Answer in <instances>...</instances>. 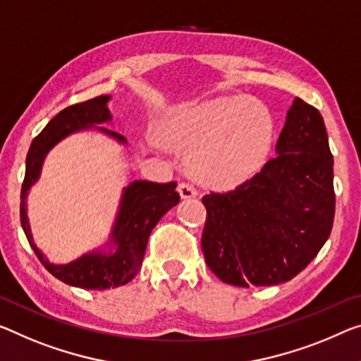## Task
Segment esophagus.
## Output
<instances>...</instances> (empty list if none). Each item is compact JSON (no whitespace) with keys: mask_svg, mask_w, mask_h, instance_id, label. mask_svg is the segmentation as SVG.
Masks as SVG:
<instances>
[{"mask_svg":"<svg viewBox=\"0 0 361 361\" xmlns=\"http://www.w3.org/2000/svg\"><path fill=\"white\" fill-rule=\"evenodd\" d=\"M177 192H179L180 198H195L197 197V190L193 188V185L185 184V182L179 184V187H177Z\"/></svg>","mask_w":361,"mask_h":361,"instance_id":"obj_1","label":"esophagus"}]
</instances>
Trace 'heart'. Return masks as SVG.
Wrapping results in <instances>:
<instances>
[{
	"label": "heart",
	"mask_w": 361,
	"mask_h": 361,
	"mask_svg": "<svg viewBox=\"0 0 361 361\" xmlns=\"http://www.w3.org/2000/svg\"><path fill=\"white\" fill-rule=\"evenodd\" d=\"M164 143L188 157V173L214 188H232L259 173L274 142L269 109L245 98H218L177 109L164 127Z\"/></svg>",
	"instance_id": "1"
}]
</instances>
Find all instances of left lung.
Listing matches in <instances>:
<instances>
[{
  "instance_id": "1",
  "label": "left lung",
  "mask_w": 361,
  "mask_h": 361,
  "mask_svg": "<svg viewBox=\"0 0 361 361\" xmlns=\"http://www.w3.org/2000/svg\"><path fill=\"white\" fill-rule=\"evenodd\" d=\"M276 154L235 190L202 202L209 269L238 287L290 281L318 255L334 223V159L319 111L295 98Z\"/></svg>"
}]
</instances>
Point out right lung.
<instances>
[{"label":"right lung","mask_w":361,"mask_h":361,"mask_svg":"<svg viewBox=\"0 0 361 361\" xmlns=\"http://www.w3.org/2000/svg\"><path fill=\"white\" fill-rule=\"evenodd\" d=\"M109 99L111 95H99L88 102L72 104L49 121L45 129L33 138L27 153L25 177L20 192V224L38 259L64 284L88 290L119 287L134 279L140 271L153 227L180 200L176 192V182L157 184L134 180L123 188L113 229L108 242L102 247L84 253L71 263L54 264L35 245L27 218V195L32 185L40 179L47 154L64 138L84 130L102 132L121 145H127L126 137L102 126L113 121L108 108Z\"/></svg>","instance_id":"1"}]
</instances>
